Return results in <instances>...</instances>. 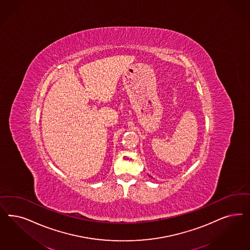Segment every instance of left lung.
Instances as JSON below:
<instances>
[{"label":"left lung","instance_id":"obj_1","mask_svg":"<svg viewBox=\"0 0 250 250\" xmlns=\"http://www.w3.org/2000/svg\"><path fill=\"white\" fill-rule=\"evenodd\" d=\"M149 177H151V176H149ZM152 178H153V177H152Z\"/></svg>","mask_w":250,"mask_h":250}]
</instances>
